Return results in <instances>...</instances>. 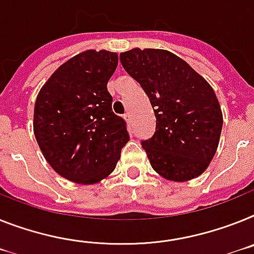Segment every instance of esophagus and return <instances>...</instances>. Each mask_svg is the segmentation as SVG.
<instances>
[{
  "mask_svg": "<svg viewBox=\"0 0 254 254\" xmlns=\"http://www.w3.org/2000/svg\"><path fill=\"white\" fill-rule=\"evenodd\" d=\"M124 119L129 123V121H131V115L130 114H125L124 115Z\"/></svg>",
  "mask_w": 254,
  "mask_h": 254,
  "instance_id": "1",
  "label": "esophagus"
}]
</instances>
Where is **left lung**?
<instances>
[{
    "instance_id": "1",
    "label": "left lung",
    "mask_w": 254,
    "mask_h": 254,
    "mask_svg": "<svg viewBox=\"0 0 254 254\" xmlns=\"http://www.w3.org/2000/svg\"><path fill=\"white\" fill-rule=\"evenodd\" d=\"M125 71L146 91L156 116L153 137L142 142L151 167L173 182L201 176L218 148L223 116L209 82L163 49L124 51Z\"/></svg>"
}]
</instances>
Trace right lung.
I'll return each mask as SVG.
<instances>
[{"instance_id": "add662e5", "label": "right lung", "mask_w": 254, "mask_h": 254, "mask_svg": "<svg viewBox=\"0 0 254 254\" xmlns=\"http://www.w3.org/2000/svg\"><path fill=\"white\" fill-rule=\"evenodd\" d=\"M117 63L112 51H81L59 65L38 91L36 140L50 167L71 182L95 185L107 178L129 140L107 90Z\"/></svg>"}]
</instances>
